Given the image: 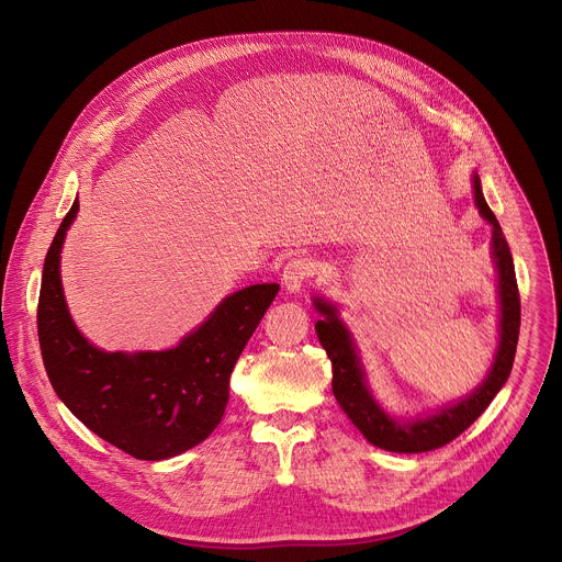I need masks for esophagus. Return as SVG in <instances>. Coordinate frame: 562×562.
<instances>
[{"label":"esophagus","instance_id":"obj_1","mask_svg":"<svg viewBox=\"0 0 562 562\" xmlns=\"http://www.w3.org/2000/svg\"><path fill=\"white\" fill-rule=\"evenodd\" d=\"M311 277H313V262L308 258L297 256V258H290L285 262L281 281L288 292H300Z\"/></svg>","mask_w":562,"mask_h":562}]
</instances>
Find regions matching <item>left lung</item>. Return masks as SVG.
<instances>
[{"instance_id":"obj_1","label":"left lung","mask_w":562,"mask_h":562,"mask_svg":"<svg viewBox=\"0 0 562 562\" xmlns=\"http://www.w3.org/2000/svg\"><path fill=\"white\" fill-rule=\"evenodd\" d=\"M473 194L475 205L490 224H492V254L498 270V297H501V340L496 359L492 363L490 375L480 384L469 397L460 400L456 405H448L432 416H420L416 420H395L391 418L372 397L366 372L357 357L355 340L338 317L334 304L325 302L323 297H315L313 304L323 319L315 323V331L319 342H323L327 357L331 359L334 380L331 389L338 400L340 409L347 414L359 432L378 448L391 452H427L450 443L460 437L467 427L483 414L494 395L503 389V384L510 378V370L515 363L517 340H519V323H521V302H519V288L515 277L513 254L507 247V239L498 226V220L490 210L480 178L473 176Z\"/></svg>"}]
</instances>
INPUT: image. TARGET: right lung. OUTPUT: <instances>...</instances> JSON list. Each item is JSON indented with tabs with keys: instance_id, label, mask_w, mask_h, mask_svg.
Instances as JSON below:
<instances>
[{
	"instance_id": "1",
	"label": "right lung",
	"mask_w": 562,
	"mask_h": 562,
	"mask_svg": "<svg viewBox=\"0 0 562 562\" xmlns=\"http://www.w3.org/2000/svg\"><path fill=\"white\" fill-rule=\"evenodd\" d=\"M75 201L47 249L38 295V342L52 389L100 439L137 460H167L220 425L235 361L274 302L279 285L233 292L205 323L165 352H104L77 331L59 260Z\"/></svg>"
}]
</instances>
